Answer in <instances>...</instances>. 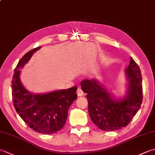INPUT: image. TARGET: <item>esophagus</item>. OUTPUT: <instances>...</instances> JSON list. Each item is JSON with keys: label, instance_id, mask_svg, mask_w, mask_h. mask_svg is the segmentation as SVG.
Here are the masks:
<instances>
[{"label": "esophagus", "instance_id": "1", "mask_svg": "<svg viewBox=\"0 0 155 155\" xmlns=\"http://www.w3.org/2000/svg\"><path fill=\"white\" fill-rule=\"evenodd\" d=\"M77 93V95H78V96H82V95H83V90H82V89H81V88H78Z\"/></svg>", "mask_w": 155, "mask_h": 155}]
</instances>
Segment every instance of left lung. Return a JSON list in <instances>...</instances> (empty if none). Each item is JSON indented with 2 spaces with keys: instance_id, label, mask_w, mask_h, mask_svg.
<instances>
[{
  "instance_id": "8db88e82",
  "label": "left lung",
  "mask_w": 155,
  "mask_h": 155,
  "mask_svg": "<svg viewBox=\"0 0 155 155\" xmlns=\"http://www.w3.org/2000/svg\"><path fill=\"white\" fill-rule=\"evenodd\" d=\"M125 74L128 83L123 98L114 97L95 78L85 79L81 83L83 91L87 93L91 119L104 131H114L126 127L140 108L143 97L142 75L140 68L132 57Z\"/></svg>"
}]
</instances>
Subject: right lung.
<instances>
[{
  "label": "right lung",
  "instance_id": "add662e5",
  "mask_svg": "<svg viewBox=\"0 0 155 155\" xmlns=\"http://www.w3.org/2000/svg\"><path fill=\"white\" fill-rule=\"evenodd\" d=\"M41 48L30 50L18 62L12 81V96L15 110L29 128L41 134H51L64 126L70 106L77 98V87L35 94L23 87L20 79V69Z\"/></svg>",
  "mask_w": 155,
  "mask_h": 155
}]
</instances>
